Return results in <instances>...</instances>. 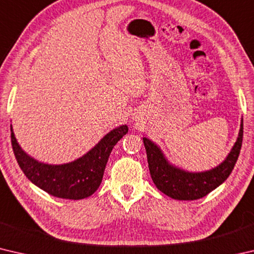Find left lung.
Masks as SVG:
<instances>
[{
  "mask_svg": "<svg viewBox=\"0 0 254 254\" xmlns=\"http://www.w3.org/2000/svg\"><path fill=\"white\" fill-rule=\"evenodd\" d=\"M243 139V119L238 139L220 165L199 173H191L170 163L159 145L143 137L152 182L163 194L178 200H195L209 194L229 178L238 160Z\"/></svg>",
  "mask_w": 254,
  "mask_h": 254,
  "instance_id": "obj_1",
  "label": "left lung"
}]
</instances>
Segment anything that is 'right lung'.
<instances>
[{
	"label": "right lung",
	"instance_id": "1",
	"mask_svg": "<svg viewBox=\"0 0 254 254\" xmlns=\"http://www.w3.org/2000/svg\"><path fill=\"white\" fill-rule=\"evenodd\" d=\"M128 131L123 124L102 137L84 156L62 165H49L24 151L16 141L11 124V142L16 161L30 182L58 198L84 199L97 190L112 149Z\"/></svg>",
	"mask_w": 254,
	"mask_h": 254
}]
</instances>
